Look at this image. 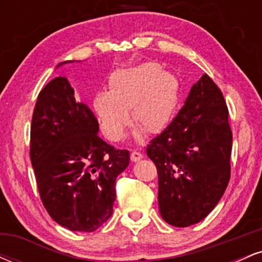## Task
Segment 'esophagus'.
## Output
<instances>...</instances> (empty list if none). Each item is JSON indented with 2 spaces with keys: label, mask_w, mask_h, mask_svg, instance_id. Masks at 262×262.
Returning <instances> with one entry per match:
<instances>
[{
  "label": "esophagus",
  "mask_w": 262,
  "mask_h": 262,
  "mask_svg": "<svg viewBox=\"0 0 262 262\" xmlns=\"http://www.w3.org/2000/svg\"><path fill=\"white\" fill-rule=\"evenodd\" d=\"M130 159H132V161L133 162H137V161H139V160H141V159H143V154H141V152H139V151H132V154H130Z\"/></svg>",
  "instance_id": "34e87169"
}]
</instances>
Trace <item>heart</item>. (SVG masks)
<instances>
[{"label": "heart", "instance_id": "obj_1", "mask_svg": "<svg viewBox=\"0 0 262 262\" xmlns=\"http://www.w3.org/2000/svg\"><path fill=\"white\" fill-rule=\"evenodd\" d=\"M180 98V82L158 62H143L113 71L108 91L96 92L92 108L104 137L111 141L124 138L132 119L144 133L158 134L175 116Z\"/></svg>", "mask_w": 262, "mask_h": 262}]
</instances>
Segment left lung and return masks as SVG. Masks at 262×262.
<instances>
[{
  "mask_svg": "<svg viewBox=\"0 0 262 262\" xmlns=\"http://www.w3.org/2000/svg\"><path fill=\"white\" fill-rule=\"evenodd\" d=\"M223 93L207 74L185 104L146 148L159 176V210L166 223L185 228L214 209L230 179L233 134Z\"/></svg>",
  "mask_w": 262,
  "mask_h": 262,
  "instance_id": "left-lung-1",
  "label": "left lung"
}]
</instances>
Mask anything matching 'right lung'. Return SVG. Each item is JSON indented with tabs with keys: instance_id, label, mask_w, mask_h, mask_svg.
I'll return each mask as SVG.
<instances>
[{
	"instance_id": "obj_1",
	"label": "right lung",
	"mask_w": 262,
	"mask_h": 262,
	"mask_svg": "<svg viewBox=\"0 0 262 262\" xmlns=\"http://www.w3.org/2000/svg\"><path fill=\"white\" fill-rule=\"evenodd\" d=\"M64 61L58 66L66 64ZM92 111L75 100L65 77L39 92L31 127V161L45 209L73 231H95L113 213L116 179L129 165L128 150L98 137Z\"/></svg>"
}]
</instances>
